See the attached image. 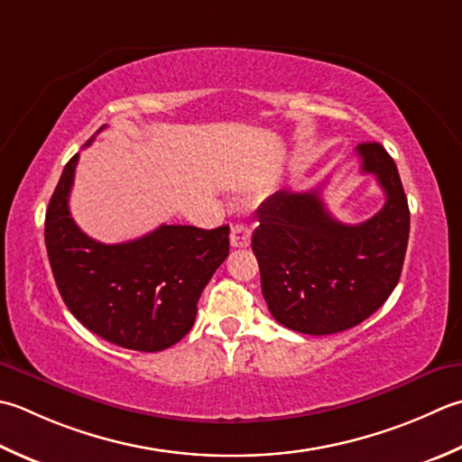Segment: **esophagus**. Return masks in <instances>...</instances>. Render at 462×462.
I'll use <instances>...</instances> for the list:
<instances>
[{"label":"esophagus","mask_w":462,"mask_h":462,"mask_svg":"<svg viewBox=\"0 0 462 462\" xmlns=\"http://www.w3.org/2000/svg\"><path fill=\"white\" fill-rule=\"evenodd\" d=\"M252 238V230L248 228L246 224H236L232 226L230 230V244L232 248H246Z\"/></svg>","instance_id":"1"}]
</instances>
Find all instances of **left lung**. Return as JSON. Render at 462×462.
I'll return each instance as SVG.
<instances>
[{
	"instance_id": "obj_1",
	"label": "left lung",
	"mask_w": 462,
	"mask_h": 462,
	"mask_svg": "<svg viewBox=\"0 0 462 462\" xmlns=\"http://www.w3.org/2000/svg\"><path fill=\"white\" fill-rule=\"evenodd\" d=\"M365 174L384 189V206L360 224H342L320 189L280 192L258 208L252 234L262 294L282 327L322 337L356 327L399 284L411 212L399 170L376 142L358 143Z\"/></svg>"
}]
</instances>
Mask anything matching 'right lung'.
I'll return each instance as SVG.
<instances>
[{
    "label": "right lung",
    "instance_id": "obj_1",
    "mask_svg": "<svg viewBox=\"0 0 462 462\" xmlns=\"http://www.w3.org/2000/svg\"><path fill=\"white\" fill-rule=\"evenodd\" d=\"M78 158L63 168L45 212V248L63 302L112 345L140 352L170 348L192 328L200 294L228 256L230 228L162 224L122 244L89 238L69 214Z\"/></svg>",
    "mask_w": 462,
    "mask_h": 462
}]
</instances>
